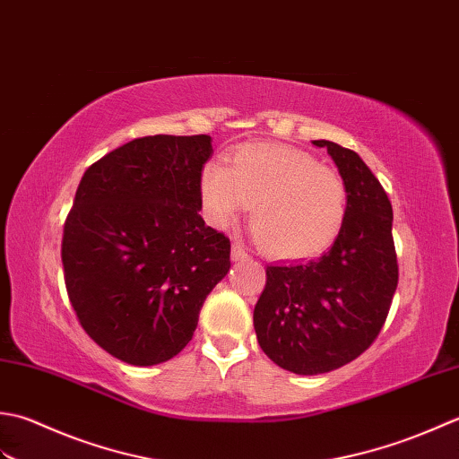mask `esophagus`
Here are the masks:
<instances>
[{
  "label": "esophagus",
  "mask_w": 459,
  "mask_h": 459,
  "mask_svg": "<svg viewBox=\"0 0 459 459\" xmlns=\"http://www.w3.org/2000/svg\"><path fill=\"white\" fill-rule=\"evenodd\" d=\"M247 257H249L247 251L243 249L241 246H238V243H233V246H231V261H243Z\"/></svg>",
  "instance_id": "1"
}]
</instances>
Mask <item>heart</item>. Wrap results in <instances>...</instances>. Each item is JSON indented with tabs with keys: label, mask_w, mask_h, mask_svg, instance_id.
Segmentation results:
<instances>
[{
	"label": "heart",
	"mask_w": 459,
	"mask_h": 459,
	"mask_svg": "<svg viewBox=\"0 0 459 459\" xmlns=\"http://www.w3.org/2000/svg\"><path fill=\"white\" fill-rule=\"evenodd\" d=\"M200 192L205 213L218 228L254 205L255 239L277 259L323 254L339 238L349 212L347 186L339 174L279 144H246L230 166L205 164Z\"/></svg>",
	"instance_id": "obj_1"
}]
</instances>
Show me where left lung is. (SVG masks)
<instances>
[{"mask_svg": "<svg viewBox=\"0 0 459 459\" xmlns=\"http://www.w3.org/2000/svg\"><path fill=\"white\" fill-rule=\"evenodd\" d=\"M326 148L349 194V212L333 247L319 259L267 265L254 311L261 351L289 372H331L377 339L398 285L392 205L362 158L331 140Z\"/></svg>", "mask_w": 459, "mask_h": 459, "instance_id": "1", "label": "left lung"}]
</instances>
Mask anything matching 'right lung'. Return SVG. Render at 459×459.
Wrapping results in <instances>:
<instances>
[{
    "mask_svg": "<svg viewBox=\"0 0 459 459\" xmlns=\"http://www.w3.org/2000/svg\"><path fill=\"white\" fill-rule=\"evenodd\" d=\"M212 136L134 138L87 168L63 233L65 285L112 357L152 367L192 341L230 271V239L200 216Z\"/></svg>",
    "mask_w": 459,
    "mask_h": 459,
    "instance_id": "add662e5",
    "label": "right lung"
}]
</instances>
